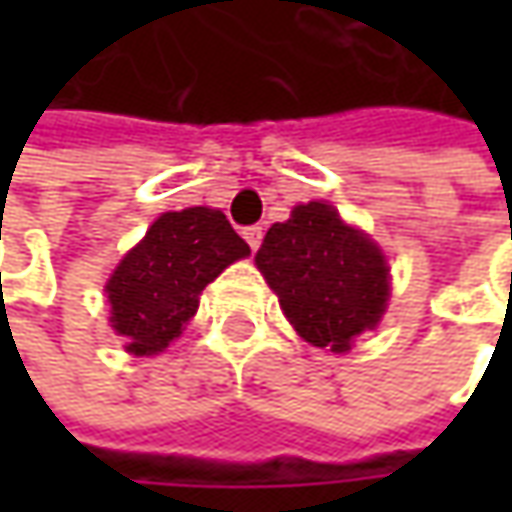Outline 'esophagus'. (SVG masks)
<instances>
[{"instance_id": "1", "label": "esophagus", "mask_w": 512, "mask_h": 512, "mask_svg": "<svg viewBox=\"0 0 512 512\" xmlns=\"http://www.w3.org/2000/svg\"><path fill=\"white\" fill-rule=\"evenodd\" d=\"M242 236H245V242L253 247V250H259V245H262V227L259 225L245 227V230H242Z\"/></svg>"}]
</instances>
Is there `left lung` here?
Instances as JSON below:
<instances>
[{
    "label": "left lung",
    "instance_id": "8db88e82",
    "mask_svg": "<svg viewBox=\"0 0 512 512\" xmlns=\"http://www.w3.org/2000/svg\"><path fill=\"white\" fill-rule=\"evenodd\" d=\"M256 267L296 333L333 353L379 325L390 299V267L379 245L325 202L296 205L287 222L270 227Z\"/></svg>",
    "mask_w": 512,
    "mask_h": 512
}]
</instances>
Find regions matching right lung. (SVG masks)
I'll return each instance as SVG.
<instances>
[{"mask_svg": "<svg viewBox=\"0 0 512 512\" xmlns=\"http://www.w3.org/2000/svg\"><path fill=\"white\" fill-rule=\"evenodd\" d=\"M250 256L222 210L162 213L110 273V327L133 356L162 353L199 310V296L227 265Z\"/></svg>", "mask_w": 512, "mask_h": 512, "instance_id": "add662e5", "label": "right lung"}]
</instances>
